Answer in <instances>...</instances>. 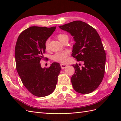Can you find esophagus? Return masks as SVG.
<instances>
[{
	"mask_svg": "<svg viewBox=\"0 0 121 121\" xmlns=\"http://www.w3.org/2000/svg\"><path fill=\"white\" fill-rule=\"evenodd\" d=\"M61 65V68H62V69H65V68L66 66H67V65H65V64H62V63H61V65Z\"/></svg>",
	"mask_w": 121,
	"mask_h": 121,
	"instance_id": "1",
	"label": "esophagus"
}]
</instances>
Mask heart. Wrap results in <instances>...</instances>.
Returning <instances> with one entry per match:
<instances>
[{"label": "heart", "instance_id": "b5f03b06", "mask_svg": "<svg viewBox=\"0 0 121 121\" xmlns=\"http://www.w3.org/2000/svg\"><path fill=\"white\" fill-rule=\"evenodd\" d=\"M56 37L62 43L66 40H69V39L68 35L65 34V33H61V34L57 35ZM49 39H47L45 41L44 43L45 48L46 50H48L49 49ZM52 58L53 60L56 61V62L65 63L68 60V52L66 51L62 52H57L52 56Z\"/></svg>", "mask_w": 121, "mask_h": 121}]
</instances>
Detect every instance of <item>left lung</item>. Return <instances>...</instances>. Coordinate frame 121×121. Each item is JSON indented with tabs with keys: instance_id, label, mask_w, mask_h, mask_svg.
Listing matches in <instances>:
<instances>
[{
	"instance_id": "left-lung-1",
	"label": "left lung",
	"mask_w": 121,
	"mask_h": 121,
	"mask_svg": "<svg viewBox=\"0 0 121 121\" xmlns=\"http://www.w3.org/2000/svg\"><path fill=\"white\" fill-rule=\"evenodd\" d=\"M61 30L73 36L72 56L78 61L84 62L79 68L73 65L75 73L71 78L74 89L81 94L91 93L101 84L104 75L106 52L98 33L94 27L81 21L60 25Z\"/></svg>"
}]
</instances>
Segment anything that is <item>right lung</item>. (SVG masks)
<instances>
[{"instance_id": "add662e5", "label": "right lung", "mask_w": 121, "mask_h": 121, "mask_svg": "<svg viewBox=\"0 0 121 121\" xmlns=\"http://www.w3.org/2000/svg\"><path fill=\"white\" fill-rule=\"evenodd\" d=\"M56 28L30 27L20 34L15 45L17 73L26 88L37 97H45L53 92L61 69L60 64L56 62L47 68H42L40 63V60L44 59L45 41Z\"/></svg>"}]
</instances>
